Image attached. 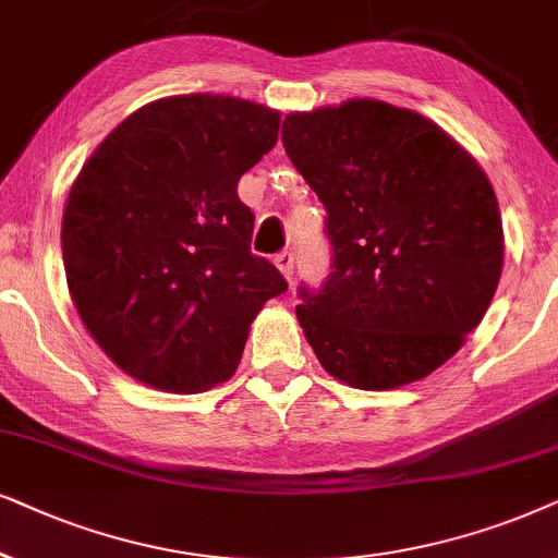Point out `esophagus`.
<instances>
[{
    "label": "esophagus",
    "mask_w": 558,
    "mask_h": 558,
    "mask_svg": "<svg viewBox=\"0 0 558 558\" xmlns=\"http://www.w3.org/2000/svg\"><path fill=\"white\" fill-rule=\"evenodd\" d=\"M293 263H295V257H293L291 250H283V252H278V255H275V265H278V270L283 272L288 280L293 278Z\"/></svg>",
    "instance_id": "34e87169"
}]
</instances>
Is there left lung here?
Wrapping results in <instances>:
<instances>
[{"label":"left lung","instance_id":"8db88e82","mask_svg":"<svg viewBox=\"0 0 558 558\" xmlns=\"http://www.w3.org/2000/svg\"><path fill=\"white\" fill-rule=\"evenodd\" d=\"M283 147L326 209L331 272L295 306L322 367L360 390L430 375L500 283L485 170L439 124L375 99L288 114Z\"/></svg>","mask_w":558,"mask_h":558}]
</instances>
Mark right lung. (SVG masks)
I'll list each match as a JSON object with an SVG mask.
<instances>
[{
  "label": "right lung",
  "mask_w": 558,
  "mask_h": 558,
  "mask_svg": "<svg viewBox=\"0 0 558 558\" xmlns=\"http://www.w3.org/2000/svg\"><path fill=\"white\" fill-rule=\"evenodd\" d=\"M280 111L221 94L137 109L81 168L63 211V265L81 322L135 380L202 392L240 365L250 324L286 293L250 252L236 183L278 143Z\"/></svg>",
  "instance_id": "obj_1"
}]
</instances>
